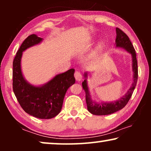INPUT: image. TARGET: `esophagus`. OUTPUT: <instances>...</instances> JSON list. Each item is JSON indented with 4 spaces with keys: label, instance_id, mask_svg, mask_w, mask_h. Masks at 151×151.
<instances>
[{
    "label": "esophagus",
    "instance_id": "34e87169",
    "mask_svg": "<svg viewBox=\"0 0 151 151\" xmlns=\"http://www.w3.org/2000/svg\"><path fill=\"white\" fill-rule=\"evenodd\" d=\"M74 76H75L76 80H77V81H80V80H82V74L80 73V71H76L75 72V73H74Z\"/></svg>",
    "mask_w": 151,
    "mask_h": 151
}]
</instances>
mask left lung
<instances>
[{
    "mask_svg": "<svg viewBox=\"0 0 151 151\" xmlns=\"http://www.w3.org/2000/svg\"><path fill=\"white\" fill-rule=\"evenodd\" d=\"M116 39H115V46L117 47H121L124 49L128 52H129L132 55V67L133 71V82L132 85L127 93L123 97H122L115 102H101L97 103L92 100L90 95L87 84V73H84L85 80L82 82V88L86 93V102L87 105V109L93 115H105L113 113L123 109L127 104L130 98H131L132 94L135 89L137 82L138 78V67L137 60L136 58L135 50L130 40V39L124 32H122L120 29L116 28Z\"/></svg>",
    "mask_w": 151,
    "mask_h": 151,
    "instance_id": "left-lung-1",
    "label": "left lung"
}]
</instances>
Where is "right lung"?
I'll list each match as a JSON object with an SVG mask.
<instances>
[{
	"mask_svg": "<svg viewBox=\"0 0 151 151\" xmlns=\"http://www.w3.org/2000/svg\"><path fill=\"white\" fill-rule=\"evenodd\" d=\"M42 40V38L36 34H32L20 45L13 62V91L20 106L27 113L37 118L51 119L60 112L66 92L75 83V70L71 69L58 74L40 86L27 82L20 65L22 52Z\"/></svg>",
	"mask_w": 151,
	"mask_h": 151,
	"instance_id": "1",
	"label": "right lung"
}]
</instances>
